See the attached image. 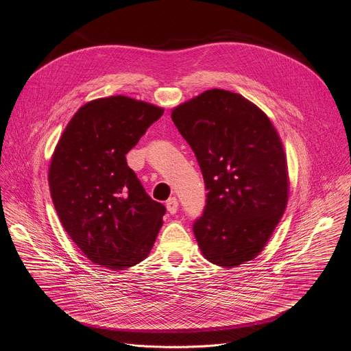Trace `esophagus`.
Segmentation results:
<instances>
[{
    "label": "esophagus",
    "mask_w": 351,
    "mask_h": 351,
    "mask_svg": "<svg viewBox=\"0 0 351 351\" xmlns=\"http://www.w3.org/2000/svg\"><path fill=\"white\" fill-rule=\"evenodd\" d=\"M167 210L171 213V214H176V211H178V206H179V203H178V198L176 197H169L168 199H167Z\"/></svg>",
    "instance_id": "obj_1"
}]
</instances>
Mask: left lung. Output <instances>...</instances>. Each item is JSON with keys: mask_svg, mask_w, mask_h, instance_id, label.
I'll list each match as a JSON object with an SVG mask.
<instances>
[{"mask_svg": "<svg viewBox=\"0 0 351 351\" xmlns=\"http://www.w3.org/2000/svg\"><path fill=\"white\" fill-rule=\"evenodd\" d=\"M171 117L208 191L203 215L193 223L203 256L226 268L256 258L289 194L286 156L272 122L243 95L219 88L180 104Z\"/></svg>", "mask_w": 351, "mask_h": 351, "instance_id": "1", "label": "left lung"}]
</instances>
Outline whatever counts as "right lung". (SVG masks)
I'll return each mask as SVG.
<instances>
[{
	"label": "right lung",
	"instance_id": "obj_1",
	"mask_svg": "<svg viewBox=\"0 0 351 351\" xmlns=\"http://www.w3.org/2000/svg\"><path fill=\"white\" fill-rule=\"evenodd\" d=\"M162 114L125 95L93 99L56 147L49 193L64 229L94 264L121 271L154 245L167 208L145 193L126 154Z\"/></svg>",
	"mask_w": 351,
	"mask_h": 351
}]
</instances>
